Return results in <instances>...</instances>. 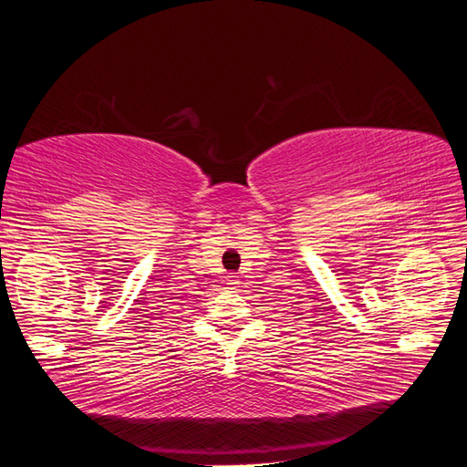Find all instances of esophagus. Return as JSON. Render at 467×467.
<instances>
[{
  "label": "esophagus",
  "mask_w": 467,
  "mask_h": 467,
  "mask_svg": "<svg viewBox=\"0 0 467 467\" xmlns=\"http://www.w3.org/2000/svg\"><path fill=\"white\" fill-rule=\"evenodd\" d=\"M225 282H228V286H230V288H237V285H239V276H235V275H228V276H225Z\"/></svg>",
  "instance_id": "esophagus-1"
}]
</instances>
